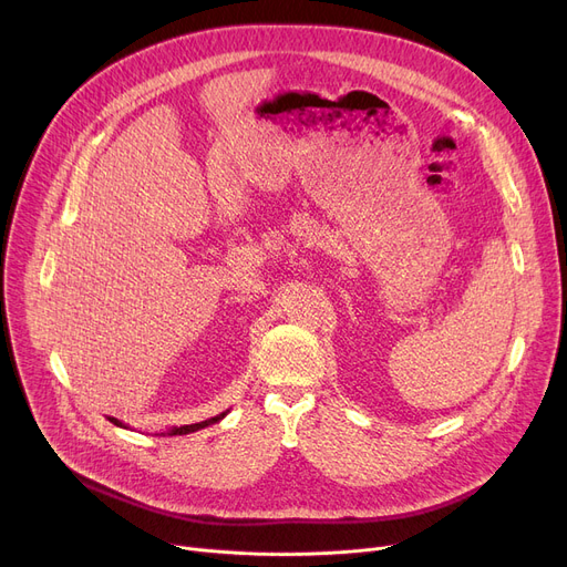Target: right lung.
Masks as SVG:
<instances>
[{
  "label": "right lung",
  "instance_id": "obj_1",
  "mask_svg": "<svg viewBox=\"0 0 567 567\" xmlns=\"http://www.w3.org/2000/svg\"><path fill=\"white\" fill-rule=\"evenodd\" d=\"M229 413V409L227 411H223V413H218V415H214V419H208V421H202V423H195V425H182V427H169L167 432H161L163 436L167 434V436H182V434H190V432H197V430H204V427H208V425H216V423H220L225 415ZM110 423H114L116 427H124V430H128V425L126 423H122V421H116V419H110Z\"/></svg>",
  "mask_w": 567,
  "mask_h": 567
}]
</instances>
